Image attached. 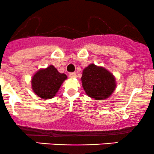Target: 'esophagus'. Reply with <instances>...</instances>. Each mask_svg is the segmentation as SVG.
<instances>
[{"mask_svg":"<svg viewBox=\"0 0 154 154\" xmlns=\"http://www.w3.org/2000/svg\"><path fill=\"white\" fill-rule=\"evenodd\" d=\"M69 77L70 79H75V78H76V74L75 72H71V73L69 74Z\"/></svg>","mask_w":154,"mask_h":154,"instance_id":"esophagus-1","label":"esophagus"}]
</instances>
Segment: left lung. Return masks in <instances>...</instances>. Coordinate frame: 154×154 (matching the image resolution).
I'll return each mask as SVG.
<instances>
[{"label": "left lung", "mask_w": 154, "mask_h": 154, "mask_svg": "<svg viewBox=\"0 0 154 154\" xmlns=\"http://www.w3.org/2000/svg\"><path fill=\"white\" fill-rule=\"evenodd\" d=\"M82 87L88 97L96 100L109 98L116 88V79L103 66L91 63L83 69Z\"/></svg>", "instance_id": "left-lung-1"}]
</instances>
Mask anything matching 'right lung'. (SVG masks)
Segmentation results:
<instances>
[{"label":"right lung","mask_w":154,"mask_h":154,"mask_svg":"<svg viewBox=\"0 0 154 154\" xmlns=\"http://www.w3.org/2000/svg\"><path fill=\"white\" fill-rule=\"evenodd\" d=\"M67 79L66 74L60 73L53 65L40 69L31 79L32 90L37 97L44 100L53 98L60 86Z\"/></svg>","instance_id":"1"}]
</instances>
